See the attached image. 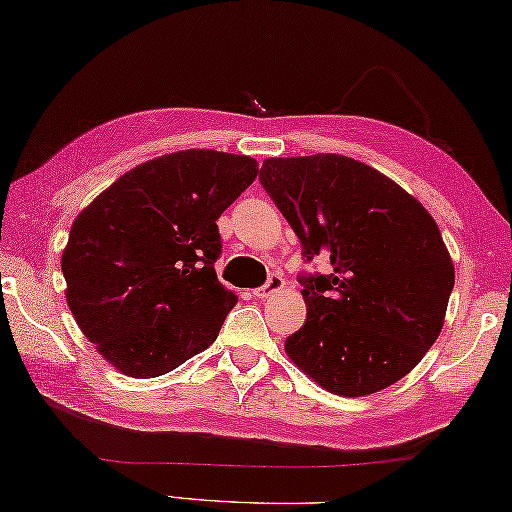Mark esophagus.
<instances>
[{
    "label": "esophagus",
    "instance_id": "1",
    "mask_svg": "<svg viewBox=\"0 0 512 512\" xmlns=\"http://www.w3.org/2000/svg\"><path fill=\"white\" fill-rule=\"evenodd\" d=\"M281 288H284V279H281L279 275H270L268 281H266V284H264L262 288L253 290V295H255L257 299H268L270 295H275V292H279Z\"/></svg>",
    "mask_w": 512,
    "mask_h": 512
}]
</instances>
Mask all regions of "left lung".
Instances as JSON below:
<instances>
[{
    "label": "left lung",
    "mask_w": 512,
    "mask_h": 512,
    "mask_svg": "<svg viewBox=\"0 0 512 512\" xmlns=\"http://www.w3.org/2000/svg\"><path fill=\"white\" fill-rule=\"evenodd\" d=\"M259 182L297 233L308 317L286 354L347 398L376 394L416 367L442 332L455 270L424 206L365 162L339 154L268 158Z\"/></svg>",
    "instance_id": "obj_1"
}]
</instances>
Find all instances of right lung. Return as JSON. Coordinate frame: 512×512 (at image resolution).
I'll use <instances>...</instances> for the list:
<instances>
[{
  "label": "right lung",
  "mask_w": 512,
  "mask_h": 512,
  "mask_svg": "<svg viewBox=\"0 0 512 512\" xmlns=\"http://www.w3.org/2000/svg\"><path fill=\"white\" fill-rule=\"evenodd\" d=\"M255 178L250 156L176 151L123 173L76 217L65 301L118 372L162 376L217 339L237 295L215 275V222Z\"/></svg>",
  "instance_id": "right-lung-1"
}]
</instances>
